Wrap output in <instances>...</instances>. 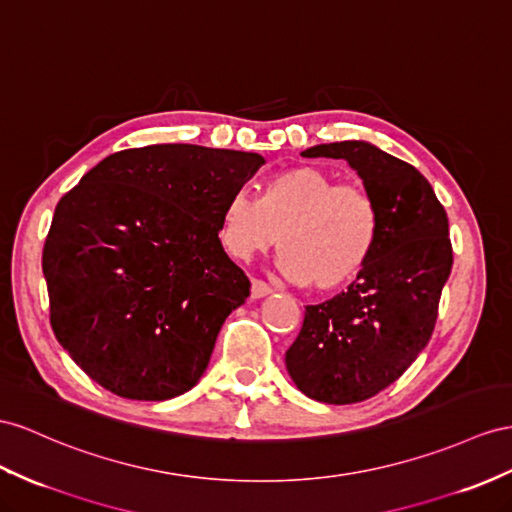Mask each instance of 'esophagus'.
Here are the masks:
<instances>
[{"label": "esophagus", "mask_w": 512, "mask_h": 512, "mask_svg": "<svg viewBox=\"0 0 512 512\" xmlns=\"http://www.w3.org/2000/svg\"><path fill=\"white\" fill-rule=\"evenodd\" d=\"M268 294H272V287L268 283H264V281L253 279V283H251V298L257 300V298H264Z\"/></svg>", "instance_id": "esophagus-1"}]
</instances>
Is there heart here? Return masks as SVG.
<instances>
[{
	"instance_id": "1",
	"label": "heart",
	"mask_w": 512,
	"mask_h": 512,
	"mask_svg": "<svg viewBox=\"0 0 512 512\" xmlns=\"http://www.w3.org/2000/svg\"><path fill=\"white\" fill-rule=\"evenodd\" d=\"M383 214L359 186H339L320 166H294L272 175L259 201L233 192L220 209L218 238L235 259H251L278 242L285 279L311 283L322 294L355 283L381 242Z\"/></svg>"
}]
</instances>
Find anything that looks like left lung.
Returning a JSON list of instances; mask_svg holds the SVG:
<instances>
[{
    "label": "left lung",
    "instance_id": "left-lung-1",
    "mask_svg": "<svg viewBox=\"0 0 512 512\" xmlns=\"http://www.w3.org/2000/svg\"><path fill=\"white\" fill-rule=\"evenodd\" d=\"M305 157L346 160L383 214L370 266L348 290L305 307L285 368L307 398L352 404L404 374L428 344L452 270L448 214L426 177L365 140L316 144Z\"/></svg>",
    "mask_w": 512,
    "mask_h": 512
}]
</instances>
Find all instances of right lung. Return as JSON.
<instances>
[{
    "label": "right lung",
    "instance_id": "obj_1",
    "mask_svg": "<svg viewBox=\"0 0 512 512\" xmlns=\"http://www.w3.org/2000/svg\"><path fill=\"white\" fill-rule=\"evenodd\" d=\"M259 153L151 144L108 155L56 205L43 274L69 357L121 398L170 400L207 370L251 281L218 238Z\"/></svg>",
    "mask_w": 512,
    "mask_h": 512
}]
</instances>
